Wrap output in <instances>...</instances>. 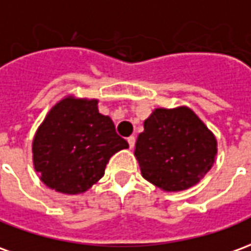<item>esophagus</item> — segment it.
Here are the masks:
<instances>
[{
	"instance_id": "obj_1",
	"label": "esophagus",
	"mask_w": 251,
	"mask_h": 251,
	"mask_svg": "<svg viewBox=\"0 0 251 251\" xmlns=\"http://www.w3.org/2000/svg\"><path fill=\"white\" fill-rule=\"evenodd\" d=\"M127 142H128L129 145V149L134 148V146H135V136H129V138H127Z\"/></svg>"
}]
</instances>
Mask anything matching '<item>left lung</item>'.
<instances>
[{
    "label": "left lung",
    "instance_id": "1",
    "mask_svg": "<svg viewBox=\"0 0 251 251\" xmlns=\"http://www.w3.org/2000/svg\"><path fill=\"white\" fill-rule=\"evenodd\" d=\"M135 143L141 174L162 191L193 187L213 167L217 139L188 106L155 108Z\"/></svg>",
    "mask_w": 251,
    "mask_h": 251
}]
</instances>
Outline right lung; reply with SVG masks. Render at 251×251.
Returning a JSON list of instances; mask_svg holds the SVG:
<instances>
[{
  "label": "right lung",
  "mask_w": 251,
  "mask_h": 251,
  "mask_svg": "<svg viewBox=\"0 0 251 251\" xmlns=\"http://www.w3.org/2000/svg\"><path fill=\"white\" fill-rule=\"evenodd\" d=\"M128 143L116 134L98 100L68 94L46 113L32 139V164L43 184L57 193H86L105 174L110 157Z\"/></svg>",
  "instance_id": "1"
}]
</instances>
